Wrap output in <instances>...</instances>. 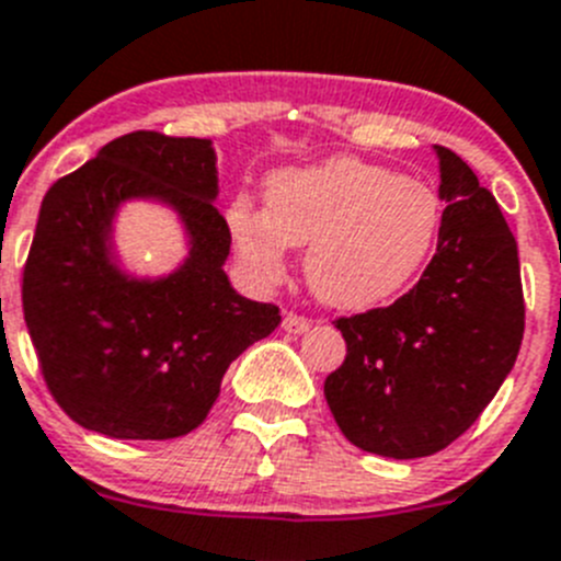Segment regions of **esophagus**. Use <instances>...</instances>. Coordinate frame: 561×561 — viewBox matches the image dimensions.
Returning <instances> with one entry per match:
<instances>
[{"mask_svg": "<svg viewBox=\"0 0 561 561\" xmlns=\"http://www.w3.org/2000/svg\"><path fill=\"white\" fill-rule=\"evenodd\" d=\"M282 327H285V332H290V334H301L310 329V318L296 316V312H287L285 321H282Z\"/></svg>", "mask_w": 561, "mask_h": 561, "instance_id": "esophagus-1", "label": "esophagus"}]
</instances>
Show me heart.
Returning <instances> with one entry per match:
<instances>
[{
	"label": "heart",
	"instance_id": "b5f03b06",
	"mask_svg": "<svg viewBox=\"0 0 561 561\" xmlns=\"http://www.w3.org/2000/svg\"><path fill=\"white\" fill-rule=\"evenodd\" d=\"M227 221L254 279L276 282L287 268V245L307 249V285L323 305L368 310L426 265L443 204L426 182L332 157L271 176L265 213L234 198Z\"/></svg>",
	"mask_w": 561,
	"mask_h": 561
}]
</instances>
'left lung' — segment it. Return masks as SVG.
<instances>
[{"mask_svg":"<svg viewBox=\"0 0 561 561\" xmlns=\"http://www.w3.org/2000/svg\"><path fill=\"white\" fill-rule=\"evenodd\" d=\"M446 198L437 251L390 307L337 318L345 359L323 396L348 443L390 459L443 451L468 432L520 352L517 240L468 162L437 146Z\"/></svg>","mask_w":561,"mask_h":561,"instance_id":"8db88e82","label":"left lung"}]
</instances>
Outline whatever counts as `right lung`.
Returning a JSON list of instances; mask_svg holds the SVG:
<instances>
[{
    "label": "right lung",
    "mask_w": 561,
    "mask_h": 561,
    "mask_svg": "<svg viewBox=\"0 0 561 561\" xmlns=\"http://www.w3.org/2000/svg\"><path fill=\"white\" fill-rule=\"evenodd\" d=\"M207 138L154 129L102 146L46 191L21 276V307L51 399L71 421L115 439L193 432L229 365L279 327L276 305L229 285L227 218ZM169 201L192 234L188 263L138 283L108 260V224L124 197Z\"/></svg>",
    "instance_id": "add662e5"
}]
</instances>
